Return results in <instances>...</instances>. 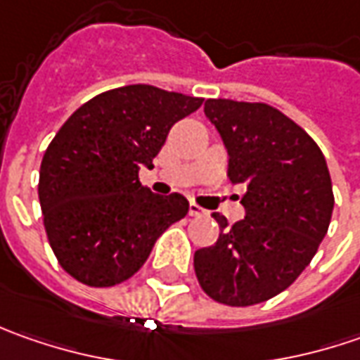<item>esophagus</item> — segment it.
Here are the masks:
<instances>
[{
	"instance_id": "esophagus-1",
	"label": "esophagus",
	"mask_w": 360,
	"mask_h": 360,
	"mask_svg": "<svg viewBox=\"0 0 360 360\" xmlns=\"http://www.w3.org/2000/svg\"><path fill=\"white\" fill-rule=\"evenodd\" d=\"M188 214H190V216H202V214H206V210H204V208H200V206H198L196 202H190Z\"/></svg>"
}]
</instances>
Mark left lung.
<instances>
[{"instance_id": "left-lung-1", "label": "left lung", "mask_w": 360, "mask_h": 360, "mask_svg": "<svg viewBox=\"0 0 360 360\" xmlns=\"http://www.w3.org/2000/svg\"><path fill=\"white\" fill-rule=\"evenodd\" d=\"M204 114L229 150V178L246 184V216L220 224L218 240L194 252L202 290L229 307L276 297L311 264L335 196L321 148L281 110L262 102L206 100Z\"/></svg>"}]
</instances>
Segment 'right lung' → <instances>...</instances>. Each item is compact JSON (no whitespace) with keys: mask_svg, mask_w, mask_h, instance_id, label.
I'll return each mask as SVG.
<instances>
[{"mask_svg":"<svg viewBox=\"0 0 360 360\" xmlns=\"http://www.w3.org/2000/svg\"><path fill=\"white\" fill-rule=\"evenodd\" d=\"M204 98L134 84L79 105L49 142L39 204L49 246L77 283L105 288L142 269L158 236L188 214V200L140 182L178 120Z\"/></svg>","mask_w":360,"mask_h":360,"instance_id":"add662e5","label":"right lung"}]
</instances>
